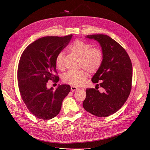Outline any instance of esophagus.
<instances>
[{
	"mask_svg": "<svg viewBox=\"0 0 150 150\" xmlns=\"http://www.w3.org/2000/svg\"><path fill=\"white\" fill-rule=\"evenodd\" d=\"M71 91H77L79 90V88L78 87H76V86H71Z\"/></svg>",
	"mask_w": 150,
	"mask_h": 150,
	"instance_id": "obj_1",
	"label": "esophagus"
}]
</instances>
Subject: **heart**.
<instances>
[{"instance_id":"heart-1","label":"heart","mask_w":150,"mask_h":150,"mask_svg":"<svg viewBox=\"0 0 150 150\" xmlns=\"http://www.w3.org/2000/svg\"><path fill=\"white\" fill-rule=\"evenodd\" d=\"M70 52L79 57V68L77 70H71L65 73L62 80L65 83L74 86H81L88 77V72L94 74L97 71L102 64L103 52L98 47H93L90 43L76 40L69 47ZM64 53L60 52L55 59V64L58 69H64Z\"/></svg>"}]
</instances>
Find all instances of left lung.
Masks as SVG:
<instances>
[{
    "label": "left lung",
    "mask_w": 150,
    "mask_h": 150,
    "mask_svg": "<svg viewBox=\"0 0 150 150\" xmlns=\"http://www.w3.org/2000/svg\"><path fill=\"white\" fill-rule=\"evenodd\" d=\"M98 41L101 47L103 59L91 81L104 88H87L83 102L84 109L98 117H107L119 110L126 102L132 90L133 69L126 50L118 42L103 34L86 37ZM96 87L99 88L98 86Z\"/></svg>",
    "instance_id": "obj_1"
}]
</instances>
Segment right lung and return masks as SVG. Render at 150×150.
Listing matches in <instances>:
<instances>
[{"instance_id": "1", "label": "right lung", "mask_w": 150, "mask_h": 150, "mask_svg": "<svg viewBox=\"0 0 150 150\" xmlns=\"http://www.w3.org/2000/svg\"><path fill=\"white\" fill-rule=\"evenodd\" d=\"M71 37V34L42 37L27 46L21 55L17 69L19 91L28 110L38 118L47 120L56 117L70 91L69 85H59L53 90L47 88V83L49 80L59 81L55 57Z\"/></svg>"}]
</instances>
